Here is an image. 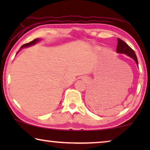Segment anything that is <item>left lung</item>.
<instances>
[{
	"label": "left lung",
	"mask_w": 150,
	"mask_h": 150,
	"mask_svg": "<svg viewBox=\"0 0 150 150\" xmlns=\"http://www.w3.org/2000/svg\"><path fill=\"white\" fill-rule=\"evenodd\" d=\"M116 52L119 54H125L128 56L132 58L136 62L137 65L138 66V59H137L136 55L134 51L126 42H124L123 40H122L120 38H118V45L117 48H116Z\"/></svg>",
	"instance_id": "left-lung-1"
}]
</instances>
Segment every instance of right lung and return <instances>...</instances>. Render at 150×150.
<instances>
[{"mask_svg":"<svg viewBox=\"0 0 150 150\" xmlns=\"http://www.w3.org/2000/svg\"><path fill=\"white\" fill-rule=\"evenodd\" d=\"M40 39H38V38L32 40V42H29V43H27V44H24L23 45H22L21 47H20V49H22V48H23V47H27L31 46V45H34V44H36L37 42H38L40 41ZM18 52H17V53H18Z\"/></svg>","mask_w":150,"mask_h":150,"instance_id":"add662e5","label":"right lung"}]
</instances>
